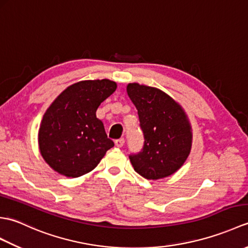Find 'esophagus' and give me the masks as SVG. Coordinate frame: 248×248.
<instances>
[{
    "label": "esophagus",
    "mask_w": 248,
    "mask_h": 248,
    "mask_svg": "<svg viewBox=\"0 0 248 248\" xmlns=\"http://www.w3.org/2000/svg\"><path fill=\"white\" fill-rule=\"evenodd\" d=\"M124 144V139H118L115 140V145L117 147H123Z\"/></svg>",
    "instance_id": "1"
}]
</instances>
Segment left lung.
Instances as JSON below:
<instances>
[{"label":"left lung","instance_id":"left-lung-1","mask_svg":"<svg viewBox=\"0 0 248 248\" xmlns=\"http://www.w3.org/2000/svg\"><path fill=\"white\" fill-rule=\"evenodd\" d=\"M127 93L138 109L144 145L129 157L134 170L146 179L176 172L191 151L192 133L186 113L168 94L155 87L129 84Z\"/></svg>","mask_w":248,"mask_h":248}]
</instances>
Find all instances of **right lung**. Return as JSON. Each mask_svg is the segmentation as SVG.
I'll return each instance as SVG.
<instances>
[{"instance_id":"1","label":"right lung","mask_w":248,"mask_h":248,"mask_svg":"<svg viewBox=\"0 0 248 248\" xmlns=\"http://www.w3.org/2000/svg\"><path fill=\"white\" fill-rule=\"evenodd\" d=\"M116 87L107 78L78 82L66 88L46 109L38 143L41 155L55 171L72 178L85 175L114 146L96 112Z\"/></svg>"}]
</instances>
